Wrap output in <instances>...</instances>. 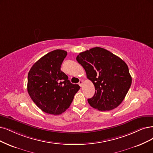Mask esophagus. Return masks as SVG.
Instances as JSON below:
<instances>
[{
    "mask_svg": "<svg viewBox=\"0 0 153 153\" xmlns=\"http://www.w3.org/2000/svg\"><path fill=\"white\" fill-rule=\"evenodd\" d=\"M82 84H83L82 81V80L79 81V85L81 87H82Z\"/></svg>",
    "mask_w": 153,
    "mask_h": 153,
    "instance_id": "obj_1",
    "label": "esophagus"
}]
</instances>
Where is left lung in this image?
Instances as JSON below:
<instances>
[{
  "instance_id": "left-lung-1",
  "label": "left lung",
  "mask_w": 153,
  "mask_h": 153,
  "mask_svg": "<svg viewBox=\"0 0 153 153\" xmlns=\"http://www.w3.org/2000/svg\"><path fill=\"white\" fill-rule=\"evenodd\" d=\"M77 61L94 86L95 93L88 100L93 108L109 111L119 105L132 84L127 65L110 51L94 47L79 54Z\"/></svg>"
}]
</instances>
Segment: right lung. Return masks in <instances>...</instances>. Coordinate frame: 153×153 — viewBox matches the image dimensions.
Returning <instances> with one entry per match:
<instances>
[{
    "mask_svg": "<svg viewBox=\"0 0 153 153\" xmlns=\"http://www.w3.org/2000/svg\"><path fill=\"white\" fill-rule=\"evenodd\" d=\"M67 54L63 50L52 51L35 62L28 73V94L38 108L48 114L64 112L80 89L60 70Z\"/></svg>",
    "mask_w": 153,
    "mask_h": 153,
    "instance_id": "obj_1",
    "label": "right lung"
}]
</instances>
